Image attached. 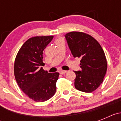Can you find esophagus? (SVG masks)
Segmentation results:
<instances>
[{
  "label": "esophagus",
  "mask_w": 121,
  "mask_h": 121,
  "mask_svg": "<svg viewBox=\"0 0 121 121\" xmlns=\"http://www.w3.org/2000/svg\"><path fill=\"white\" fill-rule=\"evenodd\" d=\"M67 72V71H65V70H60V73L61 74H65Z\"/></svg>",
  "instance_id": "34e87169"
}]
</instances>
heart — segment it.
Masks as SVG:
<instances>
[{"instance_id":"obj_1","label":"heart","mask_w":121,"mask_h":121,"mask_svg":"<svg viewBox=\"0 0 121 121\" xmlns=\"http://www.w3.org/2000/svg\"><path fill=\"white\" fill-rule=\"evenodd\" d=\"M60 40V39H58V40H57V41H58V40ZM57 41H56V42H57Z\"/></svg>"}]
</instances>
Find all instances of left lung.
<instances>
[{"instance_id":"left-lung-1","label":"left lung","mask_w":121,"mask_h":121,"mask_svg":"<svg viewBox=\"0 0 121 121\" xmlns=\"http://www.w3.org/2000/svg\"><path fill=\"white\" fill-rule=\"evenodd\" d=\"M74 57L81 59L79 71H74V86L78 90L91 93L103 82L107 63L104 51L92 36L82 32L73 31L65 35Z\"/></svg>"}]
</instances>
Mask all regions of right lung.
<instances>
[{
	"label": "right lung",
	"instance_id": "right-lung-1",
	"mask_svg": "<svg viewBox=\"0 0 121 121\" xmlns=\"http://www.w3.org/2000/svg\"><path fill=\"white\" fill-rule=\"evenodd\" d=\"M53 36H36L26 40L21 47L14 62V76L18 85L30 99L44 102L56 91L59 73H49L43 70V51Z\"/></svg>",
	"mask_w": 121,
	"mask_h": 121
}]
</instances>
